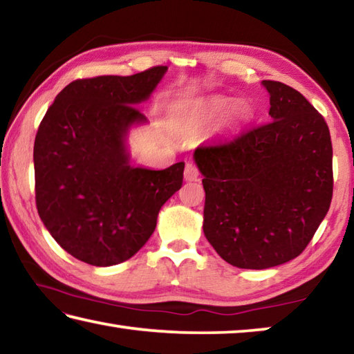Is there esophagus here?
<instances>
[{
	"label": "esophagus",
	"instance_id": "esophagus-1",
	"mask_svg": "<svg viewBox=\"0 0 354 354\" xmlns=\"http://www.w3.org/2000/svg\"><path fill=\"white\" fill-rule=\"evenodd\" d=\"M200 176V170L196 169V165L194 162H187L184 169V179L185 181H196Z\"/></svg>",
	"mask_w": 354,
	"mask_h": 354
}]
</instances>
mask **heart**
<instances>
[{"label": "heart", "mask_w": 354, "mask_h": 354, "mask_svg": "<svg viewBox=\"0 0 354 354\" xmlns=\"http://www.w3.org/2000/svg\"><path fill=\"white\" fill-rule=\"evenodd\" d=\"M225 106H226L225 101H218V103H215V109H223ZM247 115H248L247 107H245V106H237V107H234V118L243 120Z\"/></svg>", "instance_id": "heart-1"}]
</instances>
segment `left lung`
<instances>
[{"label": "left lung", "mask_w": 354, "mask_h": 354, "mask_svg": "<svg viewBox=\"0 0 354 354\" xmlns=\"http://www.w3.org/2000/svg\"><path fill=\"white\" fill-rule=\"evenodd\" d=\"M270 120L203 143V231L231 266L262 270L299 256L333 198V145L322 113L295 88L262 81Z\"/></svg>", "instance_id": "8db88e82"}]
</instances>
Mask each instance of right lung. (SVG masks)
I'll return each mask as SVG.
<instances>
[{
    "mask_svg": "<svg viewBox=\"0 0 354 354\" xmlns=\"http://www.w3.org/2000/svg\"><path fill=\"white\" fill-rule=\"evenodd\" d=\"M167 67L97 76L64 87L34 142L35 205L55 241L97 267L133 257L151 237L164 203L181 189L184 162L165 170L129 165L124 137L147 118Z\"/></svg>",
    "mask_w": 354,
    "mask_h": 354,
    "instance_id": "obj_1",
    "label": "right lung"
}]
</instances>
